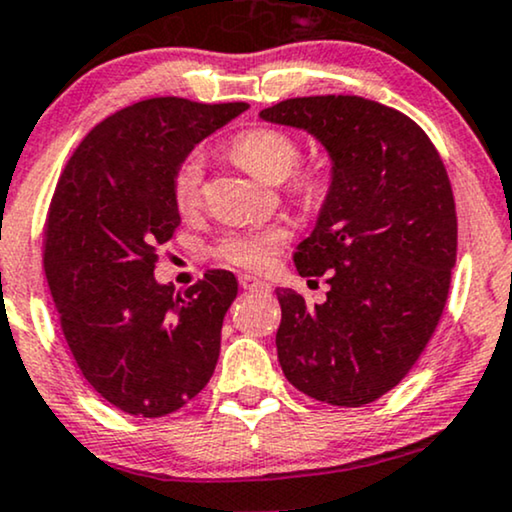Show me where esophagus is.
<instances>
[{
	"mask_svg": "<svg viewBox=\"0 0 512 512\" xmlns=\"http://www.w3.org/2000/svg\"><path fill=\"white\" fill-rule=\"evenodd\" d=\"M238 283H241V288H245V290H257V288H269L267 283L262 281V278H257V276H252V274H241L238 276Z\"/></svg>",
	"mask_w": 512,
	"mask_h": 512,
	"instance_id": "34e87169",
	"label": "esophagus"
}]
</instances>
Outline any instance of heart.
I'll list each match as a JSON object with an SVG mask.
<instances>
[{
    "label": "heart",
    "mask_w": 512,
    "mask_h": 512,
    "mask_svg": "<svg viewBox=\"0 0 512 512\" xmlns=\"http://www.w3.org/2000/svg\"><path fill=\"white\" fill-rule=\"evenodd\" d=\"M229 153L245 170L267 184H281L290 177L288 191L302 208H316L326 198L328 174L321 167H300L302 146L293 134L278 127H252L234 137ZM203 153L191 151L181 158L172 174V198L179 212H193L203 196ZM288 241V234L278 226L255 231H229L215 245V257L238 269L264 271L276 260Z\"/></svg>",
    "instance_id": "heart-1"
}]
</instances>
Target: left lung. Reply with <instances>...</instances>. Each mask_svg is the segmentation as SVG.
Segmentation results:
<instances>
[{
  "mask_svg": "<svg viewBox=\"0 0 512 512\" xmlns=\"http://www.w3.org/2000/svg\"><path fill=\"white\" fill-rule=\"evenodd\" d=\"M262 120L307 129L331 155V189L300 276H323V304L278 288V361L288 383L333 406H364L411 371L444 312L456 264V203L428 134L361 96H302Z\"/></svg>",
  "mask_w": 512,
  "mask_h": 512,
  "instance_id": "left-lung-1",
  "label": "left lung"
}]
</instances>
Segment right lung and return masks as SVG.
I'll list each match as a JSON object with an SVG mask.
<instances>
[{
  "instance_id": "right-lung-1",
  "label": "right lung",
  "mask_w": 512,
  "mask_h": 512,
  "mask_svg": "<svg viewBox=\"0 0 512 512\" xmlns=\"http://www.w3.org/2000/svg\"><path fill=\"white\" fill-rule=\"evenodd\" d=\"M248 103L146 99L99 122L70 155L44 226V276L87 383L120 411L160 418L208 385L219 359L231 271L177 293L158 250L179 226L172 174Z\"/></svg>"
}]
</instances>
